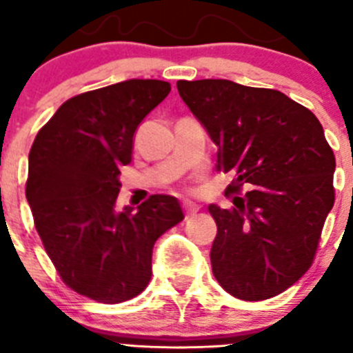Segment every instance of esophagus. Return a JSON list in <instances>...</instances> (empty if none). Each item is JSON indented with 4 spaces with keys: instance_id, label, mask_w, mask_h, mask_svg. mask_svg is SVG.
I'll use <instances>...</instances> for the list:
<instances>
[{
    "instance_id": "obj_1",
    "label": "esophagus",
    "mask_w": 353,
    "mask_h": 353,
    "mask_svg": "<svg viewBox=\"0 0 353 353\" xmlns=\"http://www.w3.org/2000/svg\"><path fill=\"white\" fill-rule=\"evenodd\" d=\"M183 210H185V219H190V216H194L199 212V206L190 201H185L183 203Z\"/></svg>"
}]
</instances>
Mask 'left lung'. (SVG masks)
Segmentation results:
<instances>
[{
  "mask_svg": "<svg viewBox=\"0 0 353 353\" xmlns=\"http://www.w3.org/2000/svg\"><path fill=\"white\" fill-rule=\"evenodd\" d=\"M176 87L219 147L216 171L234 174L225 189L234 206H208L213 276L243 301L278 296L313 264L334 205L336 159L322 124L280 90L212 79Z\"/></svg>",
  "mask_w": 353,
  "mask_h": 353,
  "instance_id": "obj_1",
  "label": "left lung"
}]
</instances>
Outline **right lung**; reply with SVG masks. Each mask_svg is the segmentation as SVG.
Segmentation results:
<instances>
[{"mask_svg": "<svg viewBox=\"0 0 353 353\" xmlns=\"http://www.w3.org/2000/svg\"><path fill=\"white\" fill-rule=\"evenodd\" d=\"M171 85L125 80L73 96L38 131L29 150L26 198L61 280L106 305L143 292L159 236L183 221L173 196L154 194L115 212L132 137Z\"/></svg>", "mask_w": 353, "mask_h": 353, "instance_id": "obj_1", "label": "right lung"}]
</instances>
